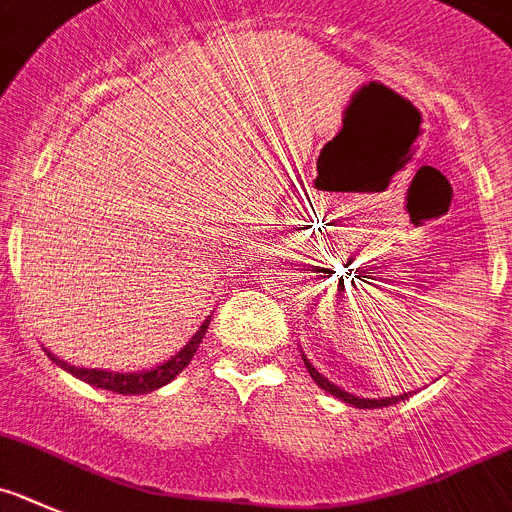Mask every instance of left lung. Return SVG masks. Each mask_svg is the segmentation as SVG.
<instances>
[{
  "label": "left lung",
  "mask_w": 512,
  "mask_h": 512,
  "mask_svg": "<svg viewBox=\"0 0 512 512\" xmlns=\"http://www.w3.org/2000/svg\"><path fill=\"white\" fill-rule=\"evenodd\" d=\"M301 357H303V365H306L308 375L313 377V382H316V385H319L321 390L331 393V395H334V398L344 400V403L354 405V408H388V405H395V403H398V400H405V398H408V395H411V393H403V395H390V398H359V395L347 393V390H342V388H339V385H334V382H331V380H326V377L321 375V372L316 370V367H313L311 362H308L306 354H303V352H301Z\"/></svg>",
  "instance_id": "left-lung-1"
}]
</instances>
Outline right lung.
I'll list each match as a JSON object with an SVG mask.
<instances>
[{"label":"right lung","instance_id":"1","mask_svg":"<svg viewBox=\"0 0 512 512\" xmlns=\"http://www.w3.org/2000/svg\"><path fill=\"white\" fill-rule=\"evenodd\" d=\"M209 321L211 316H206V321L199 326V331H196V334H193L191 339H188L176 354H173V357L160 362V365L150 367V370L114 372V370H96V367H76L71 365V362H63L61 357H55L50 349H45V354L53 359L55 365L63 367L66 372H71V375L78 377V380L89 382V385H94V388L112 390V393H122V395H147V393H153V390L163 388V385H168V382H173L183 370H186L188 362H191L193 354H196V349H199L201 339H204L206 329H209Z\"/></svg>","mask_w":512,"mask_h":512}]
</instances>
